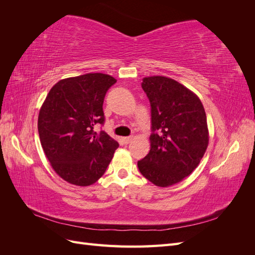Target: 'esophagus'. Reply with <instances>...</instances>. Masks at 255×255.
<instances>
[{"label":"esophagus","mask_w":255,"mask_h":255,"mask_svg":"<svg viewBox=\"0 0 255 255\" xmlns=\"http://www.w3.org/2000/svg\"><path fill=\"white\" fill-rule=\"evenodd\" d=\"M130 141H132V137H123L122 138V142L125 144H128L129 143Z\"/></svg>","instance_id":"34e87169"}]
</instances>
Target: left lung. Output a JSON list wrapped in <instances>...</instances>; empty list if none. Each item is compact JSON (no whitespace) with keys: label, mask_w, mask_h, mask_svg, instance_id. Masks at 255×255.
<instances>
[{"label":"left lung","mask_w":255,"mask_h":255,"mask_svg":"<svg viewBox=\"0 0 255 255\" xmlns=\"http://www.w3.org/2000/svg\"><path fill=\"white\" fill-rule=\"evenodd\" d=\"M141 87L151 105V149L137 166L160 187L181 182L195 170L208 144L204 107L182 84L166 76L144 78Z\"/></svg>","instance_id":"left-lung-1"}]
</instances>
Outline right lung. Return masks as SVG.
Returning <instances> with one entry per match:
<instances>
[{"instance_id":"1","label":"right lung","mask_w":255,"mask_h":255,"mask_svg":"<svg viewBox=\"0 0 255 255\" xmlns=\"http://www.w3.org/2000/svg\"><path fill=\"white\" fill-rule=\"evenodd\" d=\"M116 82L103 73L65 79L44 100L38 117L40 142L54 170L68 183H96L119 146L104 130H96L104 125V98Z\"/></svg>"}]
</instances>
